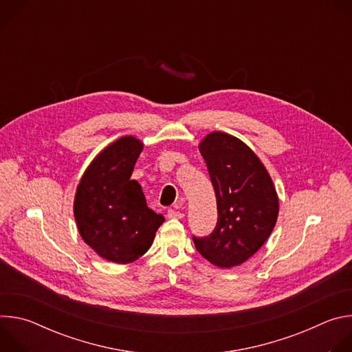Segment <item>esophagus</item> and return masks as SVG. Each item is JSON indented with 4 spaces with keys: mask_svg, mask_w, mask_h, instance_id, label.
<instances>
[{
    "mask_svg": "<svg viewBox=\"0 0 352 352\" xmlns=\"http://www.w3.org/2000/svg\"><path fill=\"white\" fill-rule=\"evenodd\" d=\"M178 209H179V206H178V205H177L174 209H170V210L167 212L168 219H182V217H184V213H182V212H179Z\"/></svg>",
    "mask_w": 352,
    "mask_h": 352,
    "instance_id": "1",
    "label": "esophagus"
}]
</instances>
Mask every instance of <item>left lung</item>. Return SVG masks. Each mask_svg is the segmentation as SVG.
<instances>
[{
    "label": "left lung",
    "mask_w": 352,
    "mask_h": 352,
    "mask_svg": "<svg viewBox=\"0 0 352 352\" xmlns=\"http://www.w3.org/2000/svg\"><path fill=\"white\" fill-rule=\"evenodd\" d=\"M217 200V224L205 238L193 236L197 252L217 267H234L254 256L278 216L274 184L254 150L226 132L199 143Z\"/></svg>",
    "instance_id": "8db88e82"
}]
</instances>
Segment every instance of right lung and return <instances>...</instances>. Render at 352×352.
Wrapping results in <instances>:
<instances>
[{
	"label": "right lung",
	"mask_w": 352,
	"mask_h": 352,
	"mask_svg": "<svg viewBox=\"0 0 352 352\" xmlns=\"http://www.w3.org/2000/svg\"><path fill=\"white\" fill-rule=\"evenodd\" d=\"M143 143L122 136L100 152L83 173L74 214L82 239L103 259L126 265L152 246L164 217L146 205L142 186L131 179Z\"/></svg>",
	"instance_id": "add662e5"
}]
</instances>
